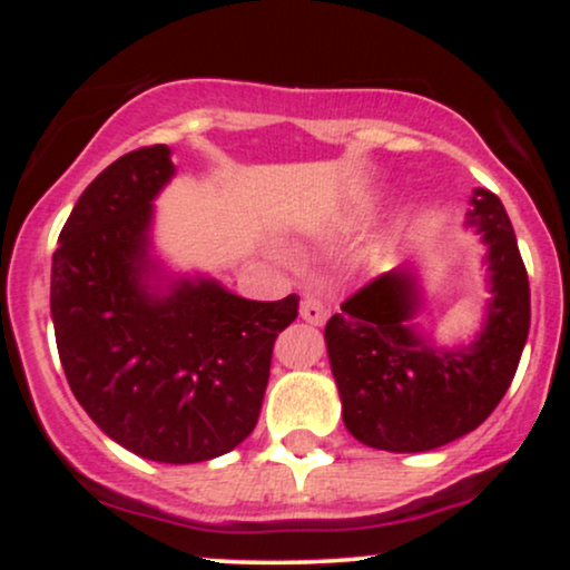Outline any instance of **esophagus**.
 <instances>
[{
    "label": "esophagus",
    "mask_w": 570,
    "mask_h": 570,
    "mask_svg": "<svg viewBox=\"0 0 570 570\" xmlns=\"http://www.w3.org/2000/svg\"><path fill=\"white\" fill-rule=\"evenodd\" d=\"M299 316H303V322L311 326H322L326 322V316H330V311H326L322 299L313 297V294H305L303 303H299Z\"/></svg>",
    "instance_id": "esophagus-1"
}]
</instances>
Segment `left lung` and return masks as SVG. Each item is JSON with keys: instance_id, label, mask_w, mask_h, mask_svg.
Here are the masks:
<instances>
[{"instance_id": "obj_1", "label": "left lung", "mask_w": 570, "mask_h": 570, "mask_svg": "<svg viewBox=\"0 0 570 570\" xmlns=\"http://www.w3.org/2000/svg\"><path fill=\"white\" fill-rule=\"evenodd\" d=\"M463 227L485 246L490 294L472 337L448 345L417 324L429 305L417 263L383 273L326 322L343 423L367 448L426 453L461 440L512 383L531 330V289L512 222L490 189L476 187Z\"/></svg>"}]
</instances>
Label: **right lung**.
Segmentation results:
<instances>
[{
	"label": "right lung",
	"instance_id": "1",
	"mask_svg": "<svg viewBox=\"0 0 570 570\" xmlns=\"http://www.w3.org/2000/svg\"><path fill=\"white\" fill-rule=\"evenodd\" d=\"M171 147L122 155L90 181L58 235L50 318L71 394L109 440L158 463L230 453L257 426L278 332L297 294L246 299L155 246Z\"/></svg>",
	"mask_w": 570,
	"mask_h": 570
}]
</instances>
